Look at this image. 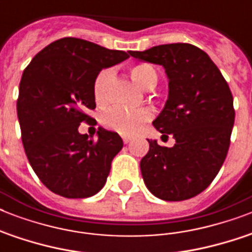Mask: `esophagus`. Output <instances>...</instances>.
I'll list each match as a JSON object with an SVG mask.
<instances>
[{
  "mask_svg": "<svg viewBox=\"0 0 252 252\" xmlns=\"http://www.w3.org/2000/svg\"><path fill=\"white\" fill-rule=\"evenodd\" d=\"M130 140H132V138H130V137H126V136H123V142H124V144H129Z\"/></svg>",
  "mask_w": 252,
  "mask_h": 252,
  "instance_id": "esophagus-1",
  "label": "esophagus"
}]
</instances>
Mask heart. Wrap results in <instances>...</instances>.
<instances>
[{
	"mask_svg": "<svg viewBox=\"0 0 252 252\" xmlns=\"http://www.w3.org/2000/svg\"><path fill=\"white\" fill-rule=\"evenodd\" d=\"M130 76L144 89H152L157 84L158 76L153 66L148 64L136 65L130 69ZM114 78L112 69H104L99 73L94 82V96L96 102H106L108 87ZM153 114L148 108L126 110L123 107H111L102 114V124L111 130L124 136H132L141 129L146 122H149Z\"/></svg>",
	"mask_w": 252,
	"mask_h": 252,
	"instance_id": "obj_1",
	"label": "heart"
}]
</instances>
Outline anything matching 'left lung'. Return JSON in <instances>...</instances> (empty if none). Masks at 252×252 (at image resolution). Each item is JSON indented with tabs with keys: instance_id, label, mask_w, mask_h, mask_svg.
<instances>
[{
	"instance_id": "1",
	"label": "left lung",
	"mask_w": 252,
	"mask_h": 252,
	"mask_svg": "<svg viewBox=\"0 0 252 252\" xmlns=\"http://www.w3.org/2000/svg\"><path fill=\"white\" fill-rule=\"evenodd\" d=\"M129 55L165 68L168 98L153 126L175 138L172 148L148 140L149 152L140 162L144 182L158 199H191L212 183L226 158L235 118L229 85L211 57L192 44Z\"/></svg>"
}]
</instances>
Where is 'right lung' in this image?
Listing matches in <instances>:
<instances>
[{"instance_id": "1", "label": "right lung", "mask_w": 252, "mask_h": 252, "mask_svg": "<svg viewBox=\"0 0 252 252\" xmlns=\"http://www.w3.org/2000/svg\"><path fill=\"white\" fill-rule=\"evenodd\" d=\"M128 57L124 51L63 37L41 49L22 74L17 114L23 148L37 178L57 195L84 199L106 184L122 137L98 128L94 141L78 126L93 120L86 112L95 108L99 72Z\"/></svg>"}]
</instances>
